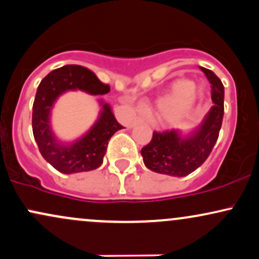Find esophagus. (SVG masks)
I'll use <instances>...</instances> for the list:
<instances>
[{
	"mask_svg": "<svg viewBox=\"0 0 259 259\" xmlns=\"http://www.w3.org/2000/svg\"><path fill=\"white\" fill-rule=\"evenodd\" d=\"M140 123H144V118H142V117H135L132 121V126L136 125V124H140Z\"/></svg>",
	"mask_w": 259,
	"mask_h": 259,
	"instance_id": "34e87169",
	"label": "esophagus"
}]
</instances>
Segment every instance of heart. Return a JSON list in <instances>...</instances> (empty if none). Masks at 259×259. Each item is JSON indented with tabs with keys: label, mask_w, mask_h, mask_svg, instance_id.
<instances>
[{
	"label": "heart",
	"mask_w": 259,
	"mask_h": 259,
	"mask_svg": "<svg viewBox=\"0 0 259 259\" xmlns=\"http://www.w3.org/2000/svg\"><path fill=\"white\" fill-rule=\"evenodd\" d=\"M200 95L201 90L190 80H174L168 91L157 100V111L152 115V121L163 125L175 123L185 117Z\"/></svg>",
	"instance_id": "1"
}]
</instances>
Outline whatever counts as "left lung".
I'll list each match as a JSON object with an SVG mask.
<instances>
[{
    "label": "left lung",
    "instance_id": "left-lung-1",
    "mask_svg": "<svg viewBox=\"0 0 259 259\" xmlns=\"http://www.w3.org/2000/svg\"><path fill=\"white\" fill-rule=\"evenodd\" d=\"M212 89L214 102L203 123L187 139H181L177 130H154L152 139L141 148L145 165L152 171L171 177H186L208 158L222 127L224 115V86L212 70L201 67Z\"/></svg>",
    "mask_w": 259,
    "mask_h": 259
}]
</instances>
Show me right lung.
Masks as SVG:
<instances>
[{
  "mask_svg": "<svg viewBox=\"0 0 259 259\" xmlns=\"http://www.w3.org/2000/svg\"><path fill=\"white\" fill-rule=\"evenodd\" d=\"M86 91L91 95H105L111 90L96 74L81 65H64L52 70L41 80L32 105V134L38 151L53 168L64 174L94 170L103 162L109 139L123 129L105 103L99 120L84 138L69 146L56 141L50 127V111L53 102L67 90Z\"/></svg>",
  "mask_w": 259,
  "mask_h": 259,
  "instance_id": "obj_1",
  "label": "right lung"
}]
</instances>
